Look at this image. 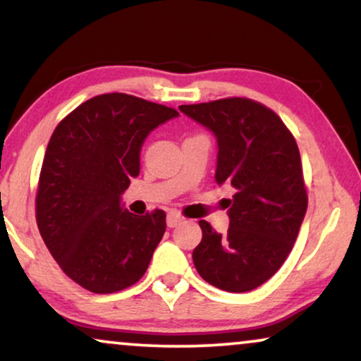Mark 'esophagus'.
<instances>
[{"mask_svg":"<svg viewBox=\"0 0 361 361\" xmlns=\"http://www.w3.org/2000/svg\"><path fill=\"white\" fill-rule=\"evenodd\" d=\"M182 221H184V216H182L179 212L171 210L169 214H167V226H169V228H174V226L180 225Z\"/></svg>","mask_w":361,"mask_h":361,"instance_id":"obj_1","label":"esophagus"}]
</instances>
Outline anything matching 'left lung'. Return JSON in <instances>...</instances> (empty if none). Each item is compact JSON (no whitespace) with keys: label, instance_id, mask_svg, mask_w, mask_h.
Wrapping results in <instances>:
<instances>
[{"label":"left lung","instance_id":"8db88e82","mask_svg":"<svg viewBox=\"0 0 361 361\" xmlns=\"http://www.w3.org/2000/svg\"><path fill=\"white\" fill-rule=\"evenodd\" d=\"M179 110L214 133L219 142L216 184L233 187L228 233L200 220L202 241L192 253L207 283L248 293L276 274L293 250L307 190L298 142L283 120L250 98L180 105Z\"/></svg>","mask_w":361,"mask_h":361}]
</instances>
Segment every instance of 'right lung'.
I'll use <instances>...</instances> for the list:
<instances>
[{
    "label": "right lung",
    "mask_w": 361,
    "mask_h": 361,
    "mask_svg": "<svg viewBox=\"0 0 361 361\" xmlns=\"http://www.w3.org/2000/svg\"><path fill=\"white\" fill-rule=\"evenodd\" d=\"M179 115L126 93L83 102L54 130L36 195L39 231L61 269L83 289L111 294L146 273L166 231V212L121 209L140 174L146 136Z\"/></svg>",
    "instance_id": "obj_1"
}]
</instances>
